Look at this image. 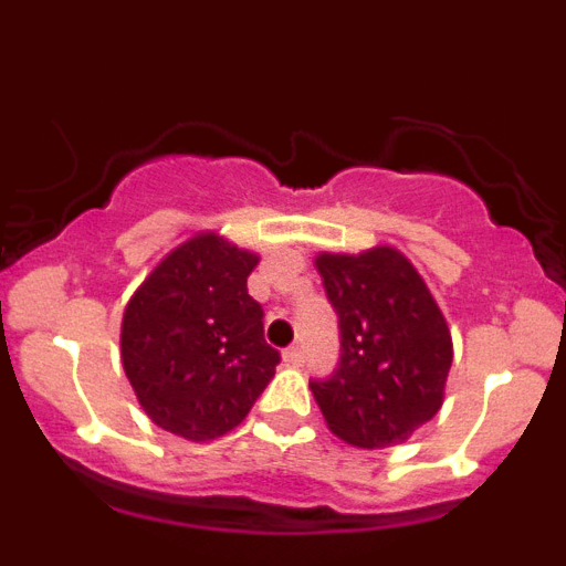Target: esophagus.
<instances>
[{
	"label": "esophagus",
	"instance_id": "obj_1",
	"mask_svg": "<svg viewBox=\"0 0 566 566\" xmlns=\"http://www.w3.org/2000/svg\"><path fill=\"white\" fill-rule=\"evenodd\" d=\"M283 363H286V365L303 363V352H300L297 345H292V348H286V352H283Z\"/></svg>",
	"mask_w": 566,
	"mask_h": 566
}]
</instances>
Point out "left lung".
I'll use <instances>...</instances> for the list:
<instances>
[{"label": "left lung", "instance_id": "obj_1", "mask_svg": "<svg viewBox=\"0 0 566 566\" xmlns=\"http://www.w3.org/2000/svg\"><path fill=\"white\" fill-rule=\"evenodd\" d=\"M339 317V363L312 394L332 433L354 448H388L442 408L453 363L448 323L411 260L391 247L317 254Z\"/></svg>", "mask_w": 566, "mask_h": 566}]
</instances>
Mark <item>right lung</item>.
I'll return each mask as SVG.
<instances>
[{
    "label": "right lung",
    "mask_w": 566,
    "mask_h": 566,
    "mask_svg": "<svg viewBox=\"0 0 566 566\" xmlns=\"http://www.w3.org/2000/svg\"><path fill=\"white\" fill-rule=\"evenodd\" d=\"M258 254L221 234L189 238L129 297L122 363L144 413L189 442L223 437L252 411L280 352L247 277Z\"/></svg>",
    "instance_id": "right-lung-1"
}]
</instances>
